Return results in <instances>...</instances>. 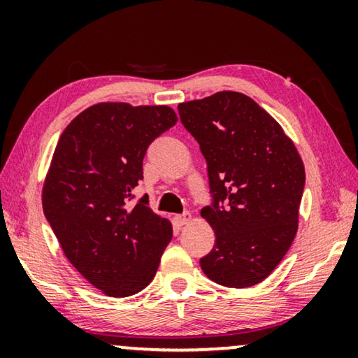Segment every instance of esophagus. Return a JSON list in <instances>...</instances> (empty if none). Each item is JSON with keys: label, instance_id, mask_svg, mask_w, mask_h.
<instances>
[{"label": "esophagus", "instance_id": "34e87169", "mask_svg": "<svg viewBox=\"0 0 358 358\" xmlns=\"http://www.w3.org/2000/svg\"><path fill=\"white\" fill-rule=\"evenodd\" d=\"M190 220H192V215L190 213H184V215H176L174 217V222L178 227H184V224L190 223Z\"/></svg>", "mask_w": 358, "mask_h": 358}]
</instances>
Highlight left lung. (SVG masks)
<instances>
[{
  "instance_id": "left-lung-1",
  "label": "left lung",
  "mask_w": 358,
  "mask_h": 358,
  "mask_svg": "<svg viewBox=\"0 0 358 358\" xmlns=\"http://www.w3.org/2000/svg\"><path fill=\"white\" fill-rule=\"evenodd\" d=\"M180 122L207 161L215 246L200 259L210 280L246 288L271 275L295 239L305 166L280 124L236 91L180 102ZM224 203L225 207L220 206Z\"/></svg>"
}]
</instances>
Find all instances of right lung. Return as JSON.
I'll return each mask as SVG.
<instances>
[{
    "label": "right lung",
    "instance_id": "1",
    "mask_svg": "<svg viewBox=\"0 0 358 358\" xmlns=\"http://www.w3.org/2000/svg\"><path fill=\"white\" fill-rule=\"evenodd\" d=\"M176 122L168 106L99 102L68 124L53 151L43 213L71 266L107 296L148 287L173 238L148 195L129 200L143 179L146 148Z\"/></svg>",
    "mask_w": 358,
    "mask_h": 358
}]
</instances>
